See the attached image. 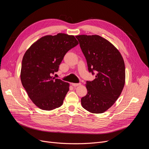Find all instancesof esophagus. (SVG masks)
<instances>
[{"label": "esophagus", "instance_id": "34e87169", "mask_svg": "<svg viewBox=\"0 0 149 149\" xmlns=\"http://www.w3.org/2000/svg\"><path fill=\"white\" fill-rule=\"evenodd\" d=\"M81 84L80 83H72V85L74 87H77L78 86H80Z\"/></svg>", "mask_w": 149, "mask_h": 149}]
</instances>
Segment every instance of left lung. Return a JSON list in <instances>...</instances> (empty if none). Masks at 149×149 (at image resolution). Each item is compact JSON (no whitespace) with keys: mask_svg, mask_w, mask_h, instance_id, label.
I'll return each instance as SVG.
<instances>
[{"mask_svg":"<svg viewBox=\"0 0 149 149\" xmlns=\"http://www.w3.org/2000/svg\"><path fill=\"white\" fill-rule=\"evenodd\" d=\"M86 59L88 70L95 79L87 81L86 95L81 99L84 109L101 113L110 108L121 95L125 84V65L121 54L106 39L98 35L75 36Z\"/></svg>","mask_w":149,"mask_h":149,"instance_id":"left-lung-1","label":"left lung"}]
</instances>
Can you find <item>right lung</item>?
<instances>
[{"label": "right lung", "instance_id": "add662e5", "mask_svg": "<svg viewBox=\"0 0 149 149\" xmlns=\"http://www.w3.org/2000/svg\"><path fill=\"white\" fill-rule=\"evenodd\" d=\"M79 44L74 36H45L31 45L23 56L20 79L28 95L38 108L51 111L60 107L69 84L52 75L66 52Z\"/></svg>", "mask_w": 149, "mask_h": 149}]
</instances>
